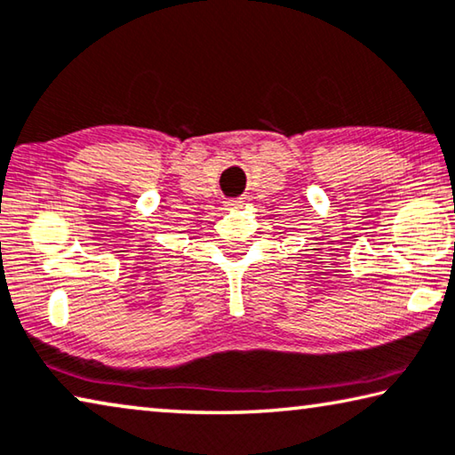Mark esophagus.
Here are the masks:
<instances>
[{"label":"esophagus","mask_w":455,"mask_h":455,"mask_svg":"<svg viewBox=\"0 0 455 455\" xmlns=\"http://www.w3.org/2000/svg\"><path fill=\"white\" fill-rule=\"evenodd\" d=\"M226 207H229V209H237V207H242V201H240V199H229L228 204H226Z\"/></svg>","instance_id":"34e87169"}]
</instances>
